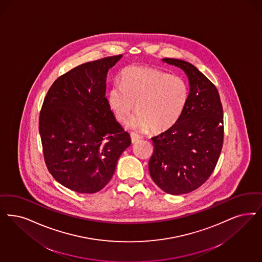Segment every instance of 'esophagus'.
<instances>
[{"mask_svg":"<svg viewBox=\"0 0 262 262\" xmlns=\"http://www.w3.org/2000/svg\"><path fill=\"white\" fill-rule=\"evenodd\" d=\"M130 138H132V142L136 143L138 140H140L142 138V136L137 135L136 133H130Z\"/></svg>","mask_w":262,"mask_h":262,"instance_id":"34e87169","label":"esophagus"}]
</instances>
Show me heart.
I'll list each match as a JSON object with an SVG mask.
<instances>
[{"label":"heart","mask_w":262,"mask_h":262,"mask_svg":"<svg viewBox=\"0 0 262 262\" xmlns=\"http://www.w3.org/2000/svg\"><path fill=\"white\" fill-rule=\"evenodd\" d=\"M189 87L179 76L150 67L130 66L121 73V83H114L107 95L109 108L120 122L136 110L139 113L130 126L161 133L174 126L183 115Z\"/></svg>","instance_id":"heart-1"}]
</instances>
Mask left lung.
I'll return each mask as SVG.
<instances>
[{"instance_id":"1","label":"left lung","mask_w":262,"mask_h":262,"mask_svg":"<svg viewBox=\"0 0 262 262\" xmlns=\"http://www.w3.org/2000/svg\"><path fill=\"white\" fill-rule=\"evenodd\" d=\"M186 72L189 100L179 121L152 137L149 172L169 194H184L203 185L216 167L224 142V111L216 86L191 63L164 58Z\"/></svg>"}]
</instances>
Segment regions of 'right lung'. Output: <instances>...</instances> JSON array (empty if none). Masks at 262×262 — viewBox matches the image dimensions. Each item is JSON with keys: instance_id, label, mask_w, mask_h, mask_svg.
<instances>
[{"instance_id": "obj_1", "label": "right lung", "mask_w": 262, "mask_h": 262, "mask_svg": "<svg viewBox=\"0 0 262 262\" xmlns=\"http://www.w3.org/2000/svg\"><path fill=\"white\" fill-rule=\"evenodd\" d=\"M121 58L82 63L58 77L39 113L47 169L63 187L79 193L103 189L132 143L105 98L107 72Z\"/></svg>"}]
</instances>
